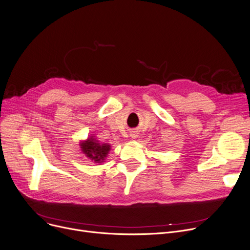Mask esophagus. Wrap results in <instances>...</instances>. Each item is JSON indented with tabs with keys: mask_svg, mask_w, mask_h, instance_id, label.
<instances>
[{
	"mask_svg": "<svg viewBox=\"0 0 250 250\" xmlns=\"http://www.w3.org/2000/svg\"><path fill=\"white\" fill-rule=\"evenodd\" d=\"M134 137H135V136H134Z\"/></svg>",
	"mask_w": 250,
	"mask_h": 250,
	"instance_id": "obj_1",
	"label": "esophagus"
}]
</instances>
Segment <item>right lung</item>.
I'll return each instance as SVG.
<instances>
[{
	"label": "right lung",
	"mask_w": 250,
	"mask_h": 250,
	"mask_svg": "<svg viewBox=\"0 0 250 250\" xmlns=\"http://www.w3.org/2000/svg\"><path fill=\"white\" fill-rule=\"evenodd\" d=\"M81 148L84 154L93 160L94 162H103L110 150L109 144H101L92 137L81 144Z\"/></svg>",
	"instance_id": "obj_1"
}]
</instances>
